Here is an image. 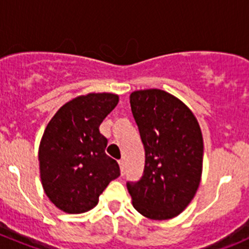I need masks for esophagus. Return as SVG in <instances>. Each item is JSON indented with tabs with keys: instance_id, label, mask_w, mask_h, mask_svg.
Segmentation results:
<instances>
[{
	"instance_id": "esophagus-1",
	"label": "esophagus",
	"mask_w": 249,
	"mask_h": 249,
	"mask_svg": "<svg viewBox=\"0 0 249 249\" xmlns=\"http://www.w3.org/2000/svg\"><path fill=\"white\" fill-rule=\"evenodd\" d=\"M119 166H120V172H122V174H124V171H125L124 160H119Z\"/></svg>"
}]
</instances>
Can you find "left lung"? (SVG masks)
<instances>
[{
  "label": "left lung",
  "mask_w": 249,
  "mask_h": 249,
  "mask_svg": "<svg viewBox=\"0 0 249 249\" xmlns=\"http://www.w3.org/2000/svg\"><path fill=\"white\" fill-rule=\"evenodd\" d=\"M130 106L145 148L142 177L126 183L132 205L148 219H172L187 208L200 184V126L192 110L164 90H135Z\"/></svg>",
  "instance_id": "left-lung-1"
}]
</instances>
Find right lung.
<instances>
[{"label": "right lung", "instance_id": "obj_1", "mask_svg": "<svg viewBox=\"0 0 249 249\" xmlns=\"http://www.w3.org/2000/svg\"><path fill=\"white\" fill-rule=\"evenodd\" d=\"M118 102L117 94L89 93L67 102L49 122L39 146L40 178L45 194L60 210H90L120 176L118 162L106 153L108 140L99 131Z\"/></svg>", "mask_w": 249, "mask_h": 249}]
</instances>
